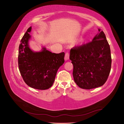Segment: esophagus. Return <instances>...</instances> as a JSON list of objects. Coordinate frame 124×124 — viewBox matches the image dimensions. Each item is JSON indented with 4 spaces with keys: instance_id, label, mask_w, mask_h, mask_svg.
Returning a JSON list of instances; mask_svg holds the SVG:
<instances>
[{
    "instance_id": "esophagus-1",
    "label": "esophagus",
    "mask_w": 124,
    "mask_h": 124,
    "mask_svg": "<svg viewBox=\"0 0 124 124\" xmlns=\"http://www.w3.org/2000/svg\"><path fill=\"white\" fill-rule=\"evenodd\" d=\"M69 56H70V55H69V53H68V52H67V53H66V54H65V60H68V59H69Z\"/></svg>"
}]
</instances>
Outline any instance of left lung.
Masks as SVG:
<instances>
[{"label": "left lung", "instance_id": "left-lung-1", "mask_svg": "<svg viewBox=\"0 0 124 124\" xmlns=\"http://www.w3.org/2000/svg\"><path fill=\"white\" fill-rule=\"evenodd\" d=\"M91 42L75 46L70 50L74 82L81 88L91 89L106 83L111 71V50L103 31Z\"/></svg>", "mask_w": 124, "mask_h": 124}]
</instances>
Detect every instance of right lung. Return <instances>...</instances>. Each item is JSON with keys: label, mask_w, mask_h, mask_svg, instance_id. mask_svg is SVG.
Masks as SVG:
<instances>
[{"label": "right lung", "mask_w": 124, "mask_h": 124, "mask_svg": "<svg viewBox=\"0 0 124 124\" xmlns=\"http://www.w3.org/2000/svg\"><path fill=\"white\" fill-rule=\"evenodd\" d=\"M31 29L30 27L21 41L18 69L27 85L37 89H47L53 85L58 69L65 62V53H52L44 47L39 52L32 51L28 44Z\"/></svg>", "instance_id": "add662e5"}]
</instances>
